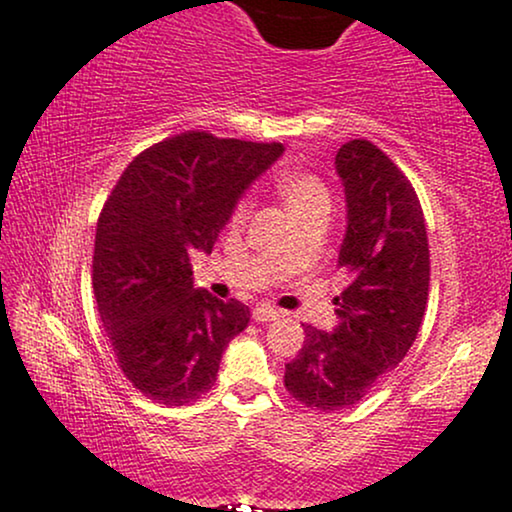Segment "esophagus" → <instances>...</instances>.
Returning <instances> with one entry per match:
<instances>
[{
    "mask_svg": "<svg viewBox=\"0 0 512 512\" xmlns=\"http://www.w3.org/2000/svg\"><path fill=\"white\" fill-rule=\"evenodd\" d=\"M276 318H278V311L269 304H257L255 309H252V320H257V323H269V320H276Z\"/></svg>",
    "mask_w": 512,
    "mask_h": 512,
    "instance_id": "obj_1",
    "label": "esophagus"
}]
</instances>
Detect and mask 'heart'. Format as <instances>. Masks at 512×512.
<instances>
[{
    "label": "heart",
    "instance_id": "b5f03b06",
    "mask_svg": "<svg viewBox=\"0 0 512 512\" xmlns=\"http://www.w3.org/2000/svg\"><path fill=\"white\" fill-rule=\"evenodd\" d=\"M276 189L283 196L285 206L295 220L311 213H327L330 210V192H327L325 182L318 175L306 173V170H283L276 177ZM248 217V203H236L231 222L241 224Z\"/></svg>",
    "mask_w": 512,
    "mask_h": 512
}]
</instances>
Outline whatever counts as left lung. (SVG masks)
I'll list each match as a JSON object with an SVG mask.
<instances>
[{"instance_id": "8db88e82", "label": "left lung", "mask_w": 512, "mask_h": 512, "mask_svg": "<svg viewBox=\"0 0 512 512\" xmlns=\"http://www.w3.org/2000/svg\"><path fill=\"white\" fill-rule=\"evenodd\" d=\"M346 194V234L337 269L349 278L335 297L332 332L306 325L285 388L318 412H337L370 393L417 339L428 302L431 260L424 210L403 170L370 140L337 152Z\"/></svg>"}]
</instances>
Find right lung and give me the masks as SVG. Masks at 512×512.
I'll use <instances>...</instances> for the list:
<instances>
[{
	"label": "right lung",
	"mask_w": 512,
	"mask_h": 512,
	"mask_svg": "<svg viewBox=\"0 0 512 512\" xmlns=\"http://www.w3.org/2000/svg\"><path fill=\"white\" fill-rule=\"evenodd\" d=\"M283 154L281 142L187 131L135 156L102 206L93 292L128 381L163 405L213 388L222 353L250 309L194 288V252H210L245 189Z\"/></svg>",
	"instance_id": "obj_1"
}]
</instances>
